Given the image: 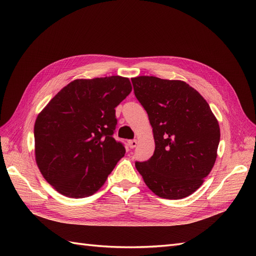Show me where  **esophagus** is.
<instances>
[{
  "instance_id": "1",
  "label": "esophagus",
  "mask_w": 256,
  "mask_h": 256,
  "mask_svg": "<svg viewBox=\"0 0 256 256\" xmlns=\"http://www.w3.org/2000/svg\"><path fill=\"white\" fill-rule=\"evenodd\" d=\"M128 145L130 148H134V147L138 145V141L136 140H130L128 141Z\"/></svg>"
}]
</instances>
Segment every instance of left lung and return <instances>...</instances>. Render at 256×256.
Returning a JSON list of instances; mask_svg holds the SVG:
<instances>
[{
	"label": "left lung",
	"instance_id": "obj_1",
	"mask_svg": "<svg viewBox=\"0 0 256 256\" xmlns=\"http://www.w3.org/2000/svg\"><path fill=\"white\" fill-rule=\"evenodd\" d=\"M136 99L148 114L152 156L136 168L154 194L180 200L202 186L216 162L220 128L200 92L180 80L141 76L131 79Z\"/></svg>",
	"mask_w": 256,
	"mask_h": 256
}]
</instances>
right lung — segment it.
<instances>
[{
    "label": "right lung",
    "mask_w": 256,
    "mask_h": 256,
    "mask_svg": "<svg viewBox=\"0 0 256 256\" xmlns=\"http://www.w3.org/2000/svg\"><path fill=\"white\" fill-rule=\"evenodd\" d=\"M132 88L120 76L78 79L38 114L35 157L44 180L60 194L86 198L102 187L126 152L113 138L115 108Z\"/></svg>",
    "instance_id": "right-lung-1"
}]
</instances>
